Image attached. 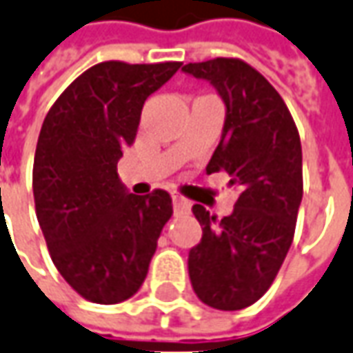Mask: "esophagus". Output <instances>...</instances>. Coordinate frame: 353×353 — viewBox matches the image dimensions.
I'll use <instances>...</instances> for the list:
<instances>
[{
  "instance_id": "esophagus-1",
  "label": "esophagus",
  "mask_w": 353,
  "mask_h": 353,
  "mask_svg": "<svg viewBox=\"0 0 353 353\" xmlns=\"http://www.w3.org/2000/svg\"><path fill=\"white\" fill-rule=\"evenodd\" d=\"M172 208H174V213H188L190 211V201L179 196V194H174L172 196Z\"/></svg>"
}]
</instances>
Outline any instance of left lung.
<instances>
[{
  "instance_id": "1",
  "label": "left lung",
  "mask_w": 353,
  "mask_h": 353,
  "mask_svg": "<svg viewBox=\"0 0 353 353\" xmlns=\"http://www.w3.org/2000/svg\"><path fill=\"white\" fill-rule=\"evenodd\" d=\"M182 70L209 80L227 105L205 171H225L240 192L228 217L192 208L203 230L188 255L192 288L209 307L244 310L269 290L294 240L303 196L300 134L281 94L246 61L217 57Z\"/></svg>"
}]
</instances>
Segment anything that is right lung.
<instances>
[{"label":"right lung","mask_w":353,"mask_h":353,"mask_svg":"<svg viewBox=\"0 0 353 353\" xmlns=\"http://www.w3.org/2000/svg\"><path fill=\"white\" fill-rule=\"evenodd\" d=\"M181 65L98 63L43 119L32 169L36 217L57 271L88 302H125L140 290L172 215L169 192L128 194L117 163L134 144L148 96Z\"/></svg>","instance_id":"obj_1"}]
</instances>
